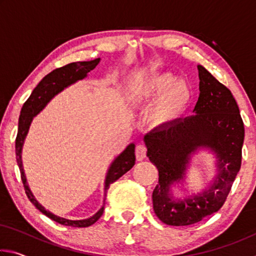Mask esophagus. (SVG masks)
<instances>
[{
    "mask_svg": "<svg viewBox=\"0 0 256 256\" xmlns=\"http://www.w3.org/2000/svg\"><path fill=\"white\" fill-rule=\"evenodd\" d=\"M146 151L148 148L144 144H138L136 146V157L138 160H144L146 157Z\"/></svg>",
    "mask_w": 256,
    "mask_h": 256,
    "instance_id": "esophagus-1",
    "label": "esophagus"
}]
</instances>
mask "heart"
Returning a JSON list of instances; mask_svg holds the SVG:
<instances>
[{
    "label": "heart",
    "instance_id": "b5f03b06",
    "mask_svg": "<svg viewBox=\"0 0 256 256\" xmlns=\"http://www.w3.org/2000/svg\"><path fill=\"white\" fill-rule=\"evenodd\" d=\"M175 80L172 73H152L132 79L126 86L128 99L136 105L158 98L151 118L156 124L172 125L183 116L190 102V86L184 81Z\"/></svg>",
    "mask_w": 256,
    "mask_h": 256
}]
</instances>
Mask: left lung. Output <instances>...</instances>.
<instances>
[{"mask_svg": "<svg viewBox=\"0 0 256 256\" xmlns=\"http://www.w3.org/2000/svg\"><path fill=\"white\" fill-rule=\"evenodd\" d=\"M198 70L200 96L194 108L196 115L160 126L144 136L146 156L159 172L152 193L154 210L170 226H188L218 211L226 202L242 164L245 130L235 98L202 66H198ZM200 146L217 152L220 174L206 192L174 200L170 186L184 178L190 154Z\"/></svg>", "mask_w": 256, "mask_h": 256, "instance_id": "left-lung-1", "label": "left lung"}]
</instances>
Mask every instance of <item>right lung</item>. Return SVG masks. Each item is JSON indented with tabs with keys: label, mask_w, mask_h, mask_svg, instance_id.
<instances>
[{
	"label": "right lung",
	"mask_w": 256,
	"mask_h": 256,
	"mask_svg": "<svg viewBox=\"0 0 256 256\" xmlns=\"http://www.w3.org/2000/svg\"><path fill=\"white\" fill-rule=\"evenodd\" d=\"M100 58H96L94 60H88V62H74L66 64L62 68H58L55 70L48 73L46 76H44L40 84H37L36 88L34 89V92L30 94V97L26 100L22 108H21L20 118H19V125H18V134L16 138V162H18L21 180H22L24 188L26 190V194L29 198V201L40 210L42 214L48 216L50 219L54 220V222H58L64 226H71V227H89L94 224L97 220L100 218L104 214V206L99 210L96 214L92 216V218L84 219V220H68L64 218H60V216L50 214V211L45 210V208L40 206V203L36 201V198H34L32 193L30 192V190L26 182V177L24 174L22 170V162H21V149H22L24 140L26 136H27L29 125L32 123L34 116H36L42 108L46 106V104L48 102L55 94H58L60 92H62L64 88H66L68 86L74 84L76 81L84 79L86 76V73L94 70L97 66ZM134 149L136 146L134 144H130L126 149L124 150L123 154H120L118 158L115 159V162L112 164L108 170L107 178H106V185H105V193H107L108 188H110V184L118 180L120 177H122L124 174L131 170L136 164V154H134Z\"/></svg>",
	"instance_id": "right-lung-1"
}]
</instances>
